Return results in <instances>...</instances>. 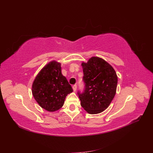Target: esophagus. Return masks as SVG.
Here are the masks:
<instances>
[{
  "mask_svg": "<svg viewBox=\"0 0 153 153\" xmlns=\"http://www.w3.org/2000/svg\"><path fill=\"white\" fill-rule=\"evenodd\" d=\"M72 87H73V91H76V88H77V86H76V85H73Z\"/></svg>",
  "mask_w": 153,
  "mask_h": 153,
  "instance_id": "34e87169",
  "label": "esophagus"
}]
</instances>
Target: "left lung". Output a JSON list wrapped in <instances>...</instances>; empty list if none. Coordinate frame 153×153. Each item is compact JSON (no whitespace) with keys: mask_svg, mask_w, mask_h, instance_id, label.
Listing matches in <instances>:
<instances>
[{"mask_svg":"<svg viewBox=\"0 0 153 153\" xmlns=\"http://www.w3.org/2000/svg\"><path fill=\"white\" fill-rule=\"evenodd\" d=\"M82 66L85 88L82 93L78 92L80 105L90 114L102 112L116 93L117 74L110 64L98 57H92Z\"/></svg>","mask_w":153,"mask_h":153,"instance_id":"8db88e82","label":"left lung"}]
</instances>
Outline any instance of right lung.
Here are the masks:
<instances>
[{
    "label": "right lung",
    "instance_id": "add662e5",
    "mask_svg": "<svg viewBox=\"0 0 153 153\" xmlns=\"http://www.w3.org/2000/svg\"><path fill=\"white\" fill-rule=\"evenodd\" d=\"M61 63L52 61L36 76L32 92L41 108L55 112L61 108L67 95L73 92L71 85L61 73Z\"/></svg>",
    "mask_w": 153,
    "mask_h": 153
}]
</instances>
